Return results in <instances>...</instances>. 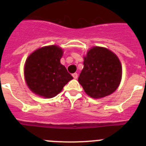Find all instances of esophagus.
<instances>
[{"instance_id": "1", "label": "esophagus", "mask_w": 146, "mask_h": 146, "mask_svg": "<svg viewBox=\"0 0 146 146\" xmlns=\"http://www.w3.org/2000/svg\"><path fill=\"white\" fill-rule=\"evenodd\" d=\"M72 76L74 77V79H77V77H78V74H77V73H74V74H72Z\"/></svg>"}]
</instances>
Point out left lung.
Masks as SVG:
<instances>
[{"mask_svg": "<svg viewBox=\"0 0 146 146\" xmlns=\"http://www.w3.org/2000/svg\"><path fill=\"white\" fill-rule=\"evenodd\" d=\"M83 69L78 82L94 99L113 94L119 86L122 67L117 55L104 47H94L84 57Z\"/></svg>", "mask_w": 146, "mask_h": 146, "instance_id": "8db88e82", "label": "left lung"}]
</instances>
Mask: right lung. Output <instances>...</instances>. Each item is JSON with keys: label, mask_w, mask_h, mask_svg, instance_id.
<instances>
[{"label": "right lung", "mask_w": 146, "mask_h": 146, "mask_svg": "<svg viewBox=\"0 0 146 146\" xmlns=\"http://www.w3.org/2000/svg\"><path fill=\"white\" fill-rule=\"evenodd\" d=\"M63 50L56 45L35 50L25 61L24 74L27 86L34 94L44 98L58 94L73 77L60 64Z\"/></svg>", "instance_id": "right-lung-1"}]
</instances>
